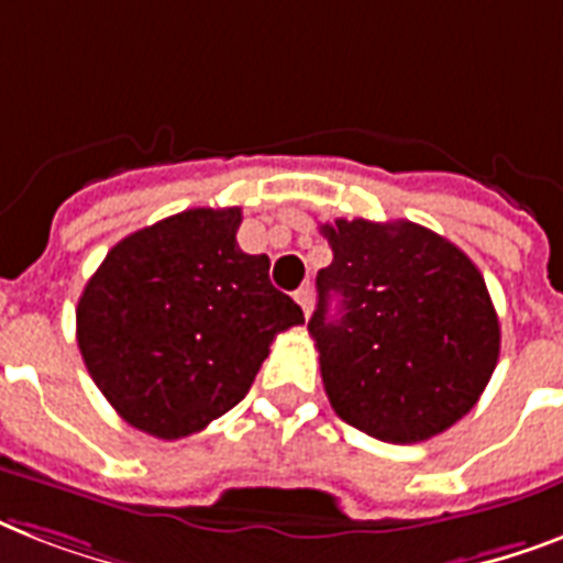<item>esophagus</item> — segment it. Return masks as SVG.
Listing matches in <instances>:
<instances>
[{"instance_id": "1", "label": "esophagus", "mask_w": 563, "mask_h": 563, "mask_svg": "<svg viewBox=\"0 0 563 563\" xmlns=\"http://www.w3.org/2000/svg\"><path fill=\"white\" fill-rule=\"evenodd\" d=\"M295 300H298L300 309H303V316L309 318V312H312V289H309V286H300V289L295 291Z\"/></svg>"}]
</instances>
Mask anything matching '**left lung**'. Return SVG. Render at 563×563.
<instances>
[{"mask_svg": "<svg viewBox=\"0 0 563 563\" xmlns=\"http://www.w3.org/2000/svg\"><path fill=\"white\" fill-rule=\"evenodd\" d=\"M321 233L333 263L316 277L309 333L335 415L388 444L453 427L499 360V318L479 268L415 221L335 219Z\"/></svg>", "mask_w": 563, "mask_h": 563, "instance_id": "left-lung-1", "label": "left lung"}]
</instances>
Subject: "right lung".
<instances>
[{"label":"right lung","mask_w":563,"mask_h":563,"mask_svg":"<svg viewBox=\"0 0 563 563\" xmlns=\"http://www.w3.org/2000/svg\"><path fill=\"white\" fill-rule=\"evenodd\" d=\"M239 207H195L110 247L75 309L84 365L131 427L175 441L247 394L303 312L236 245Z\"/></svg>","instance_id":"obj_1"}]
</instances>
